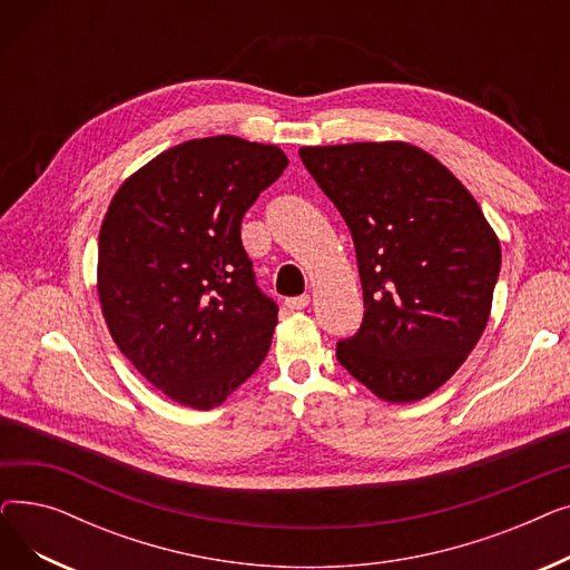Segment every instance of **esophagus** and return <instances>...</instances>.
Returning a JSON list of instances; mask_svg holds the SVG:
<instances>
[{"label":"esophagus","instance_id":"34e87169","mask_svg":"<svg viewBox=\"0 0 570 570\" xmlns=\"http://www.w3.org/2000/svg\"><path fill=\"white\" fill-rule=\"evenodd\" d=\"M309 303H312V297H309V295H295V297H288V301H286V307H288L291 312H303Z\"/></svg>","mask_w":570,"mask_h":570}]
</instances>
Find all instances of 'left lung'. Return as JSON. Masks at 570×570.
<instances>
[{
  "label": "left lung",
  "instance_id": "1",
  "mask_svg": "<svg viewBox=\"0 0 570 570\" xmlns=\"http://www.w3.org/2000/svg\"><path fill=\"white\" fill-rule=\"evenodd\" d=\"M301 159L342 213L365 318L337 361L379 400H425L481 340L499 237L460 179L404 140L309 145Z\"/></svg>",
  "mask_w": 570,
  "mask_h": 570
}]
</instances>
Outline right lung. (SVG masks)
Instances as JSON below:
<instances>
[{"label": "right lung", "mask_w": 570, "mask_h": 570, "mask_svg": "<svg viewBox=\"0 0 570 570\" xmlns=\"http://www.w3.org/2000/svg\"><path fill=\"white\" fill-rule=\"evenodd\" d=\"M286 166L277 145L194 138L131 173L108 205L97 263L106 325L177 404H224L273 344L277 305L256 288L239 224Z\"/></svg>", "instance_id": "obj_1"}]
</instances>
